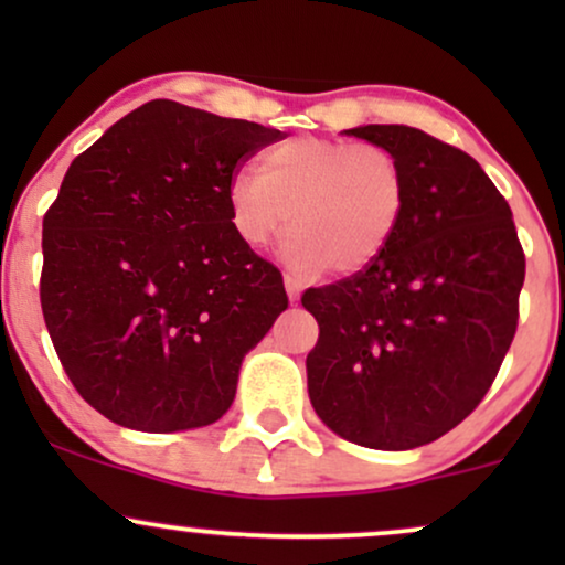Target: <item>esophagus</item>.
I'll return each instance as SVG.
<instances>
[{
	"mask_svg": "<svg viewBox=\"0 0 565 565\" xmlns=\"http://www.w3.org/2000/svg\"><path fill=\"white\" fill-rule=\"evenodd\" d=\"M284 284H287V295H289V300L295 302L297 297H300V291H302V281L297 276H291V274H287L284 276Z\"/></svg>",
	"mask_w": 565,
	"mask_h": 565,
	"instance_id": "1",
	"label": "esophagus"
}]
</instances>
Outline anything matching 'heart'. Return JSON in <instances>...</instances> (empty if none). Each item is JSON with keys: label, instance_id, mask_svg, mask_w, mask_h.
<instances>
[{"label": "heart", "instance_id": "heart-1", "mask_svg": "<svg viewBox=\"0 0 565 565\" xmlns=\"http://www.w3.org/2000/svg\"><path fill=\"white\" fill-rule=\"evenodd\" d=\"M406 174L387 148L340 138H291L233 174L231 223L249 246L295 225L284 257L300 274H355L393 242L406 212Z\"/></svg>", "mask_w": 565, "mask_h": 565}]
</instances>
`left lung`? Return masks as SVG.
<instances>
[{"label":"left lung","instance_id":"obj_1","mask_svg":"<svg viewBox=\"0 0 565 565\" xmlns=\"http://www.w3.org/2000/svg\"><path fill=\"white\" fill-rule=\"evenodd\" d=\"M348 135L387 148L406 212L359 274L305 289L319 321L308 395L323 425L369 449L425 446L483 401L518 329L526 255L510 204L476 159L423 129Z\"/></svg>","mask_w":565,"mask_h":565}]
</instances>
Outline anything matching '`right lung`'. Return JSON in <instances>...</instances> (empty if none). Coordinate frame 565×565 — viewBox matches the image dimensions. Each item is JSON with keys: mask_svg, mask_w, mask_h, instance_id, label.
<instances>
[{"mask_svg": "<svg viewBox=\"0 0 565 565\" xmlns=\"http://www.w3.org/2000/svg\"><path fill=\"white\" fill-rule=\"evenodd\" d=\"M278 129L151 100L71 161L42 223L44 323L76 393L116 425L217 423L289 297L231 223L228 185Z\"/></svg>", "mask_w": 565, "mask_h": 565, "instance_id": "obj_1", "label": "right lung"}]
</instances>
